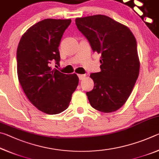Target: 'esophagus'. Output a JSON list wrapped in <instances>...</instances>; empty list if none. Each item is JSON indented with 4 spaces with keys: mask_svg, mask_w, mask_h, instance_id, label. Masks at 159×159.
<instances>
[{
    "mask_svg": "<svg viewBox=\"0 0 159 159\" xmlns=\"http://www.w3.org/2000/svg\"><path fill=\"white\" fill-rule=\"evenodd\" d=\"M78 76H79V80H83L85 79L86 76H85V74H79L78 75Z\"/></svg>",
    "mask_w": 159,
    "mask_h": 159,
    "instance_id": "1",
    "label": "esophagus"
}]
</instances>
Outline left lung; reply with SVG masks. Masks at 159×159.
Returning <instances> with one entry per match:
<instances>
[{
    "label": "left lung",
    "instance_id": "obj_1",
    "mask_svg": "<svg viewBox=\"0 0 159 159\" xmlns=\"http://www.w3.org/2000/svg\"><path fill=\"white\" fill-rule=\"evenodd\" d=\"M75 21L93 52L101 55V71L90 74L95 85L86 93L90 105L101 112L117 111L127 101L139 76L135 38L128 27L106 15Z\"/></svg>",
    "mask_w": 159,
    "mask_h": 159
}]
</instances>
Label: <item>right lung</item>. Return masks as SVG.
<instances>
[{"label":"right lung","mask_w":159,"mask_h":159,"mask_svg":"<svg viewBox=\"0 0 159 159\" xmlns=\"http://www.w3.org/2000/svg\"><path fill=\"white\" fill-rule=\"evenodd\" d=\"M70 20L45 19L35 24L21 36L17 50V76L29 100L47 114L66 110L79 84L76 74H64L52 69L59 65L61 37Z\"/></svg>","instance_id":"1"}]
</instances>
